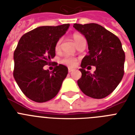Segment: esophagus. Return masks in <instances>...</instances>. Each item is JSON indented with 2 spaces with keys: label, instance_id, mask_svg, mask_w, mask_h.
<instances>
[{
  "label": "esophagus",
  "instance_id": "1",
  "mask_svg": "<svg viewBox=\"0 0 135 135\" xmlns=\"http://www.w3.org/2000/svg\"><path fill=\"white\" fill-rule=\"evenodd\" d=\"M68 70H69V73H71V72L74 71V69H71V68H70V67L68 69Z\"/></svg>",
  "mask_w": 135,
  "mask_h": 135
}]
</instances>
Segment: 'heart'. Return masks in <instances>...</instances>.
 I'll return each mask as SVG.
<instances>
[{"mask_svg": "<svg viewBox=\"0 0 135 135\" xmlns=\"http://www.w3.org/2000/svg\"><path fill=\"white\" fill-rule=\"evenodd\" d=\"M83 37L81 36L80 34H78V33H74L73 35V38H74V41L76 42V43L78 42L80 39H81ZM61 39H59L57 41V42L55 44V50L59 51L60 50V47H61ZM61 63L63 64H65L66 66H69L70 67H74L77 64V59L75 58V57H65L64 58L61 59Z\"/></svg>", "mask_w": 135, "mask_h": 135, "instance_id": "heart-1", "label": "heart"}]
</instances>
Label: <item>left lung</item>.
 Segmentation results:
<instances>
[{"label": "left lung", "instance_id": "8db88e82", "mask_svg": "<svg viewBox=\"0 0 135 135\" xmlns=\"http://www.w3.org/2000/svg\"><path fill=\"white\" fill-rule=\"evenodd\" d=\"M74 27L85 36L88 45V55L83 59L80 69V89L87 96L102 99L116 88L124 75L125 52L119 38L99 24H74ZM94 65L91 74L84 69Z\"/></svg>", "mask_w": 135, "mask_h": 135}]
</instances>
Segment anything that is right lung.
<instances>
[{
	"label": "right lung",
	"mask_w": 135,
	"mask_h": 135,
	"mask_svg": "<svg viewBox=\"0 0 135 135\" xmlns=\"http://www.w3.org/2000/svg\"><path fill=\"white\" fill-rule=\"evenodd\" d=\"M69 26L65 24L33 29L21 37L14 52V78L22 92L36 102L54 98L67 76L68 68L64 65L55 63L51 72L43 66L55 57V44Z\"/></svg>",
	"instance_id": "1"
}]
</instances>
